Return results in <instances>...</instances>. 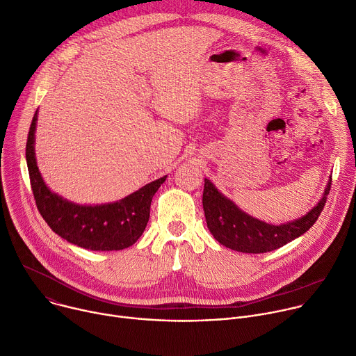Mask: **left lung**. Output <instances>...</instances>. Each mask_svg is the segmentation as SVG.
I'll use <instances>...</instances> for the list:
<instances>
[{
	"label": "left lung",
	"mask_w": 356,
	"mask_h": 356,
	"mask_svg": "<svg viewBox=\"0 0 356 356\" xmlns=\"http://www.w3.org/2000/svg\"><path fill=\"white\" fill-rule=\"evenodd\" d=\"M330 190L331 181L318 204L304 217L282 225H272L241 211L209 179H204L202 209L210 232L221 245L245 253H264L282 248L307 232L318 220Z\"/></svg>",
	"instance_id": "8db88e82"
}]
</instances>
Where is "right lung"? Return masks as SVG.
Segmentation results:
<instances>
[{"mask_svg":"<svg viewBox=\"0 0 356 356\" xmlns=\"http://www.w3.org/2000/svg\"><path fill=\"white\" fill-rule=\"evenodd\" d=\"M36 118L38 111L28 132L26 163L36 207L47 225L67 242L90 250H121L134 245L146 228L152 198L166 176L117 202L103 206L73 204L50 191L42 180L33 147Z\"/></svg>","mask_w":356,"mask_h":356,"instance_id":"right-lung-1","label":"right lung"}]
</instances>
